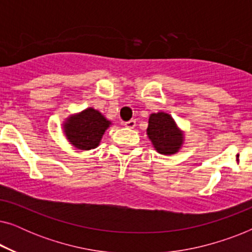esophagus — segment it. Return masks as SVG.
<instances>
[{
	"instance_id": "obj_1",
	"label": "esophagus",
	"mask_w": 252,
	"mask_h": 252,
	"mask_svg": "<svg viewBox=\"0 0 252 252\" xmlns=\"http://www.w3.org/2000/svg\"><path fill=\"white\" fill-rule=\"evenodd\" d=\"M124 125H125L127 128H134V127L136 126V122L135 120H128V122H126Z\"/></svg>"
}]
</instances>
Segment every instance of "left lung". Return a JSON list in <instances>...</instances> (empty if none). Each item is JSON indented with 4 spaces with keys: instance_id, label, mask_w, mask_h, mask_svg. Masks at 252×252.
I'll return each mask as SVG.
<instances>
[{
    "instance_id": "1",
    "label": "left lung",
    "mask_w": 252,
    "mask_h": 252,
    "mask_svg": "<svg viewBox=\"0 0 252 252\" xmlns=\"http://www.w3.org/2000/svg\"><path fill=\"white\" fill-rule=\"evenodd\" d=\"M147 135L157 153L174 155L185 144V132L167 112H154L148 120Z\"/></svg>"
}]
</instances>
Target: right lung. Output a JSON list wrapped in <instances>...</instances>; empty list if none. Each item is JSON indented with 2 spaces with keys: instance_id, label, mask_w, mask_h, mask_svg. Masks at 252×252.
Listing matches in <instances>:
<instances>
[{
  "instance_id": "obj_1",
  "label": "right lung",
  "mask_w": 252,
  "mask_h": 252,
  "mask_svg": "<svg viewBox=\"0 0 252 252\" xmlns=\"http://www.w3.org/2000/svg\"><path fill=\"white\" fill-rule=\"evenodd\" d=\"M111 125V120L92 106L70 115L62 124L64 135L70 144L84 151L97 148L105 130Z\"/></svg>"
}]
</instances>
